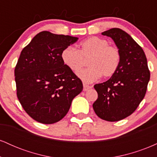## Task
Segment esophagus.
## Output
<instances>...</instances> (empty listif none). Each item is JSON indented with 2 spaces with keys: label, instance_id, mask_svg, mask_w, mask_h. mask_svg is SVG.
I'll use <instances>...</instances> for the list:
<instances>
[{
  "label": "esophagus",
  "instance_id": "esophagus-1",
  "mask_svg": "<svg viewBox=\"0 0 157 157\" xmlns=\"http://www.w3.org/2000/svg\"><path fill=\"white\" fill-rule=\"evenodd\" d=\"M91 87H92V86H88V85H86V84H83V91H88V90H89V89H91Z\"/></svg>",
  "mask_w": 157,
  "mask_h": 157
}]
</instances>
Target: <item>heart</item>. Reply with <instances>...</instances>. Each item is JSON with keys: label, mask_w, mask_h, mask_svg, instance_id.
I'll return each mask as SVG.
<instances>
[{"label": "heart", "mask_w": 157, "mask_h": 157, "mask_svg": "<svg viewBox=\"0 0 157 157\" xmlns=\"http://www.w3.org/2000/svg\"><path fill=\"white\" fill-rule=\"evenodd\" d=\"M63 62L71 71L77 72L88 59L89 67L77 75L86 82H91L100 77L107 78L114 75L120 66L121 55L115 46H109L105 39L91 37L80 44V50L68 46L61 53Z\"/></svg>", "instance_id": "heart-1"}]
</instances>
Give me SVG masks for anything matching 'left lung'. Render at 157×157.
<instances>
[{"mask_svg":"<svg viewBox=\"0 0 157 157\" xmlns=\"http://www.w3.org/2000/svg\"><path fill=\"white\" fill-rule=\"evenodd\" d=\"M114 41L121 55L120 66L109 80L94 85L98 94L93 109L100 118L119 121L137 109L146 93L150 80L146 56L143 49L125 31L113 28L103 32Z\"/></svg>","mask_w":157,"mask_h":157,"instance_id":"obj_1","label":"left lung"}]
</instances>
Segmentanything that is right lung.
<instances>
[{"label":"right lung","instance_id":"1","mask_svg":"<svg viewBox=\"0 0 157 157\" xmlns=\"http://www.w3.org/2000/svg\"><path fill=\"white\" fill-rule=\"evenodd\" d=\"M77 40L44 31L21 52L15 68L17 96L25 111L36 121H60L82 91V81L61 58L63 50Z\"/></svg>","mask_w":157,"mask_h":157}]
</instances>
